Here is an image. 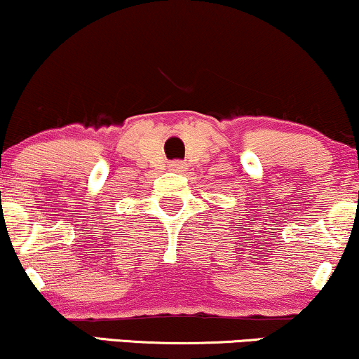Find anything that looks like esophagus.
<instances>
[{"mask_svg":"<svg viewBox=\"0 0 359 359\" xmlns=\"http://www.w3.org/2000/svg\"><path fill=\"white\" fill-rule=\"evenodd\" d=\"M170 170L176 171V172H184L188 170V164L184 161H180V159H176V161H172L170 164Z\"/></svg>","mask_w":359,"mask_h":359,"instance_id":"34e87169","label":"esophagus"}]
</instances>
